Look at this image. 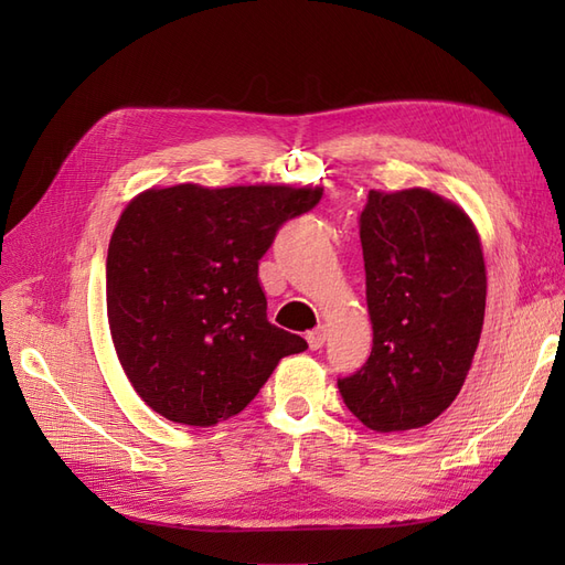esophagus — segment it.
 Wrapping results in <instances>:
<instances>
[{
  "label": "esophagus",
  "mask_w": 565,
  "mask_h": 565,
  "mask_svg": "<svg viewBox=\"0 0 565 565\" xmlns=\"http://www.w3.org/2000/svg\"><path fill=\"white\" fill-rule=\"evenodd\" d=\"M324 339H328V330H324V328H316V330H311L309 334H306V341H309L311 351H318V349H322Z\"/></svg>",
  "instance_id": "34e87169"
}]
</instances>
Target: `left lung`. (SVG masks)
<instances>
[{
  "instance_id": "obj_1",
  "label": "left lung",
  "mask_w": 565,
  "mask_h": 565,
  "mask_svg": "<svg viewBox=\"0 0 565 565\" xmlns=\"http://www.w3.org/2000/svg\"><path fill=\"white\" fill-rule=\"evenodd\" d=\"M361 243L372 353L337 386L367 429H419L457 398L481 339V241L457 204L409 188L367 193Z\"/></svg>"
}]
</instances>
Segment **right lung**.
<instances>
[{
  "instance_id": "right-lung-1",
  "label": "right lung",
  "mask_w": 565,
  "mask_h": 565,
  "mask_svg": "<svg viewBox=\"0 0 565 565\" xmlns=\"http://www.w3.org/2000/svg\"><path fill=\"white\" fill-rule=\"evenodd\" d=\"M320 198L322 188L179 183L127 204L106 303L119 363L148 407L214 426L249 405L280 358L309 349L268 322L259 259Z\"/></svg>"
}]
</instances>
